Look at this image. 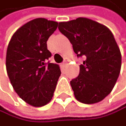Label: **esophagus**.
<instances>
[{
	"label": "esophagus",
	"instance_id": "1",
	"mask_svg": "<svg viewBox=\"0 0 126 126\" xmlns=\"http://www.w3.org/2000/svg\"><path fill=\"white\" fill-rule=\"evenodd\" d=\"M66 62H67V59L66 58V59H64V61L62 63V66H64L66 65Z\"/></svg>",
	"mask_w": 126,
	"mask_h": 126
}]
</instances>
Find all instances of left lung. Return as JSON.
Wrapping results in <instances>:
<instances>
[{"mask_svg":"<svg viewBox=\"0 0 126 126\" xmlns=\"http://www.w3.org/2000/svg\"><path fill=\"white\" fill-rule=\"evenodd\" d=\"M78 57L85 56L79 75L70 81L74 96L91 104L103 100L112 91L119 76L122 56L110 30L96 21L78 18L59 23Z\"/></svg>","mask_w":126,"mask_h":126,"instance_id":"left-lung-1","label":"left lung"}]
</instances>
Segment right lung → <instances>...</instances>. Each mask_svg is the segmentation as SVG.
I'll use <instances>...</instances> for the list:
<instances>
[{
	"label": "right lung",
	"instance_id": "right-lung-1",
	"mask_svg": "<svg viewBox=\"0 0 126 126\" xmlns=\"http://www.w3.org/2000/svg\"><path fill=\"white\" fill-rule=\"evenodd\" d=\"M58 23L44 18L28 22L13 34L7 48L6 70L16 93L26 103L42 107L50 102L61 71L47 60V41Z\"/></svg>",
	"mask_w": 126,
	"mask_h": 126
}]
</instances>
